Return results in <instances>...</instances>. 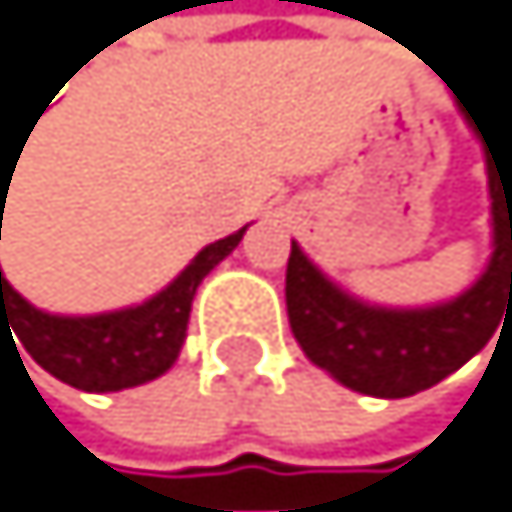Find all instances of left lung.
<instances>
[{
    "label": "left lung",
    "mask_w": 512,
    "mask_h": 512,
    "mask_svg": "<svg viewBox=\"0 0 512 512\" xmlns=\"http://www.w3.org/2000/svg\"><path fill=\"white\" fill-rule=\"evenodd\" d=\"M487 176L493 199L490 267L467 294L441 307H366L333 287L290 245L287 317L310 362L353 392L405 398L448 379L487 346L500 320L512 313V166H493L490 146Z\"/></svg>",
    "instance_id": "obj_1"
}]
</instances>
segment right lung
Returning a JSON list of instances; mask_svg holds the SVG:
<instances>
[{
    "label": "right lung",
    "mask_w": 512,
    "mask_h": 512,
    "mask_svg": "<svg viewBox=\"0 0 512 512\" xmlns=\"http://www.w3.org/2000/svg\"><path fill=\"white\" fill-rule=\"evenodd\" d=\"M9 182L12 176H0V199H9ZM241 235H245V228L202 248L186 271L153 300L130 310L100 313V317L41 313L22 294H15L0 271V333L12 326L25 353L45 372L74 385V389L120 392L143 385L163 376L176 362L182 340H186L195 287L218 261L238 248Z\"/></svg>",
    "instance_id": "1"
}]
</instances>
